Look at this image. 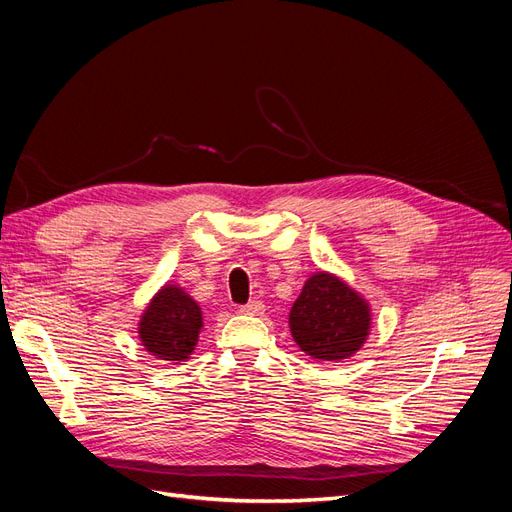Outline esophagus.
<instances>
[{
    "label": "esophagus",
    "mask_w": 512,
    "mask_h": 512,
    "mask_svg": "<svg viewBox=\"0 0 512 512\" xmlns=\"http://www.w3.org/2000/svg\"><path fill=\"white\" fill-rule=\"evenodd\" d=\"M239 312L245 316H260L262 312H265V305H262L260 301H250L247 305H241Z\"/></svg>",
    "instance_id": "1"
}]
</instances>
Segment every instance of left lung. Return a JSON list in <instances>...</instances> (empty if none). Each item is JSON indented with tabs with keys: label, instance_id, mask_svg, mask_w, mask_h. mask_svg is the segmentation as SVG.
<instances>
[{
	"label": "left lung",
	"instance_id": "obj_1",
	"mask_svg": "<svg viewBox=\"0 0 512 512\" xmlns=\"http://www.w3.org/2000/svg\"><path fill=\"white\" fill-rule=\"evenodd\" d=\"M288 324L292 339L307 356L342 361L363 348L371 331V309L344 280L318 271L292 303Z\"/></svg>",
	"mask_w": 512,
	"mask_h": 512
}]
</instances>
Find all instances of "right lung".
Listing matches in <instances>:
<instances>
[{"label": "right lung", "instance_id": "1", "mask_svg": "<svg viewBox=\"0 0 512 512\" xmlns=\"http://www.w3.org/2000/svg\"><path fill=\"white\" fill-rule=\"evenodd\" d=\"M203 329L200 305L177 284H164L138 320V339L160 361L190 359Z\"/></svg>", "mask_w": 512, "mask_h": 512}]
</instances>
